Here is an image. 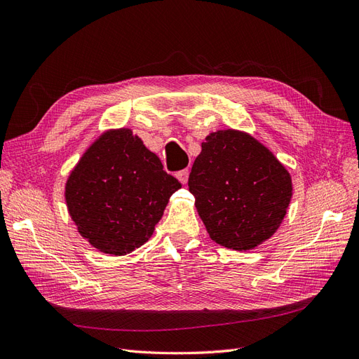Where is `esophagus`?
I'll return each instance as SVG.
<instances>
[{
	"instance_id": "34e87169",
	"label": "esophagus",
	"mask_w": 359,
	"mask_h": 359,
	"mask_svg": "<svg viewBox=\"0 0 359 359\" xmlns=\"http://www.w3.org/2000/svg\"><path fill=\"white\" fill-rule=\"evenodd\" d=\"M177 178L180 180L181 184H187L189 181V169H182L177 173Z\"/></svg>"
}]
</instances>
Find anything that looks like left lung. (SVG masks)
I'll use <instances>...</instances> for the list:
<instances>
[{
	"instance_id": "1",
	"label": "left lung",
	"mask_w": 359,
	"mask_h": 359,
	"mask_svg": "<svg viewBox=\"0 0 359 359\" xmlns=\"http://www.w3.org/2000/svg\"><path fill=\"white\" fill-rule=\"evenodd\" d=\"M189 190L211 240L252 250L283 222L292 198L289 172L247 133L220 130L206 136L193 163Z\"/></svg>"
}]
</instances>
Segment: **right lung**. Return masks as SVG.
Returning <instances> with one entry per match:
<instances>
[{
	"label": "right lung",
	"instance_id": "1",
	"mask_svg": "<svg viewBox=\"0 0 359 359\" xmlns=\"http://www.w3.org/2000/svg\"><path fill=\"white\" fill-rule=\"evenodd\" d=\"M181 182L163 170L132 130L103 133L86 149L66 184L79 233L107 255L123 256L148 241Z\"/></svg>",
	"mask_w": 359,
	"mask_h": 359
}]
</instances>
